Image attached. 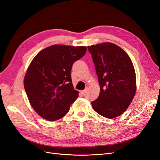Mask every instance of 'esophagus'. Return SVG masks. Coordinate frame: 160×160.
Returning a JSON list of instances; mask_svg holds the SVG:
<instances>
[{
    "label": "esophagus",
    "mask_w": 160,
    "mask_h": 160,
    "mask_svg": "<svg viewBox=\"0 0 160 160\" xmlns=\"http://www.w3.org/2000/svg\"><path fill=\"white\" fill-rule=\"evenodd\" d=\"M86 92H87V90H81L80 92L81 94H82V95H84V93H86Z\"/></svg>",
    "instance_id": "obj_1"
}]
</instances>
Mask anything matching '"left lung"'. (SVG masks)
Here are the masks:
<instances>
[{
	"mask_svg": "<svg viewBox=\"0 0 160 160\" xmlns=\"http://www.w3.org/2000/svg\"><path fill=\"white\" fill-rule=\"evenodd\" d=\"M88 49L100 86L92 108L100 115L114 119L125 111L134 97L137 86L133 64L126 52L114 43L105 42Z\"/></svg>",
	"mask_w": 160,
	"mask_h": 160,
	"instance_id": "8db88e82",
	"label": "left lung"
}]
</instances>
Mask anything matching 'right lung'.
<instances>
[{"label":"right lung","instance_id":"obj_1","mask_svg":"<svg viewBox=\"0 0 160 160\" xmlns=\"http://www.w3.org/2000/svg\"><path fill=\"white\" fill-rule=\"evenodd\" d=\"M84 46L54 45L34 57L24 77V88L32 107L43 119L54 121L66 115L78 97L70 72L86 52Z\"/></svg>","mask_w":160,"mask_h":160}]
</instances>
